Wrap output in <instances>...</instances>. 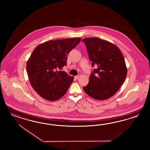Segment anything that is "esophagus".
Masks as SVG:
<instances>
[{
  "label": "esophagus",
  "instance_id": "1",
  "mask_svg": "<svg viewBox=\"0 0 150 150\" xmlns=\"http://www.w3.org/2000/svg\"><path fill=\"white\" fill-rule=\"evenodd\" d=\"M80 76H81V75H80V74H79V75H77V76H75V79H79V78H80Z\"/></svg>",
  "mask_w": 150,
  "mask_h": 150
}]
</instances>
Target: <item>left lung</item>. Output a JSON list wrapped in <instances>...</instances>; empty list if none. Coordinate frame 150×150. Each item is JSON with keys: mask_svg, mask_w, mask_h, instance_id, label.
I'll use <instances>...</instances> for the list:
<instances>
[{"mask_svg": "<svg viewBox=\"0 0 150 150\" xmlns=\"http://www.w3.org/2000/svg\"><path fill=\"white\" fill-rule=\"evenodd\" d=\"M88 57L95 67L83 89L92 98L107 100L115 94L125 81L127 68L118 47L97 37L83 39Z\"/></svg>", "mask_w": 150, "mask_h": 150, "instance_id": "8db88e82", "label": "left lung"}]
</instances>
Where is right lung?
<instances>
[{"label":"right lung","instance_id":"1","mask_svg":"<svg viewBox=\"0 0 150 150\" xmlns=\"http://www.w3.org/2000/svg\"><path fill=\"white\" fill-rule=\"evenodd\" d=\"M80 41V38L50 40L32 52L26 64L27 74L32 88L41 97L53 101L66 93L74 77L61 70L67 65V55Z\"/></svg>","mask_w":150,"mask_h":150}]
</instances>
